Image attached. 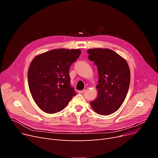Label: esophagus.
Returning <instances> with one entry per match:
<instances>
[{"label":"esophagus","instance_id":"esophagus-1","mask_svg":"<svg viewBox=\"0 0 158 158\" xmlns=\"http://www.w3.org/2000/svg\"><path fill=\"white\" fill-rule=\"evenodd\" d=\"M84 91H85V90H81V91H78V93L79 94H82L83 93H84Z\"/></svg>","mask_w":158,"mask_h":158}]
</instances>
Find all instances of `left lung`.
<instances>
[{
	"mask_svg": "<svg viewBox=\"0 0 158 158\" xmlns=\"http://www.w3.org/2000/svg\"><path fill=\"white\" fill-rule=\"evenodd\" d=\"M87 53L98 73V97L90 104L97 114L109 115L121 107L127 94L131 80L129 65L109 49H91Z\"/></svg>",
	"mask_w": 158,
	"mask_h": 158,
	"instance_id": "8db88e82",
	"label": "left lung"
}]
</instances>
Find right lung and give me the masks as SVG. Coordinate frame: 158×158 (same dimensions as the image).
I'll list each match as a JSON object with an SVG mask.
<instances>
[{
  "mask_svg": "<svg viewBox=\"0 0 158 158\" xmlns=\"http://www.w3.org/2000/svg\"><path fill=\"white\" fill-rule=\"evenodd\" d=\"M81 54L80 49H56L36 56L29 67L27 81L33 99L49 114L62 110L74 96L69 67Z\"/></svg>",
  "mask_w": 158,
  "mask_h": 158,
  "instance_id": "1",
  "label": "right lung"
}]
</instances>
